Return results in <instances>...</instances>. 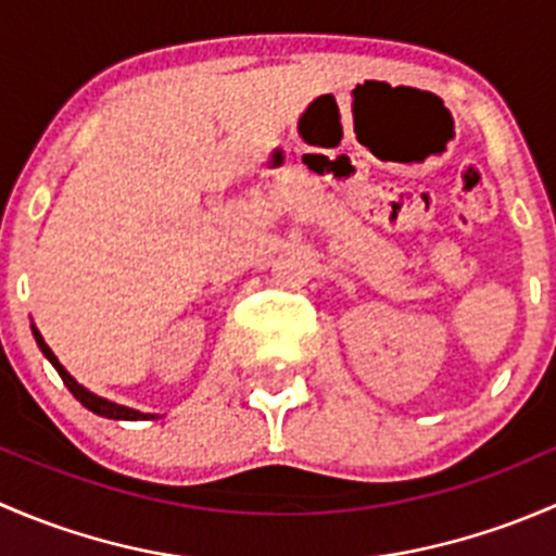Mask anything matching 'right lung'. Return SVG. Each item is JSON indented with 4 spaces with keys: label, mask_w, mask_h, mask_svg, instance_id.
Returning <instances> with one entry per match:
<instances>
[{
    "label": "right lung",
    "mask_w": 556,
    "mask_h": 556,
    "mask_svg": "<svg viewBox=\"0 0 556 556\" xmlns=\"http://www.w3.org/2000/svg\"><path fill=\"white\" fill-rule=\"evenodd\" d=\"M31 333H35L37 346H39V350H42V355L48 357L50 366H53L55 371H59V377L64 379V384H66V387H70L72 395H75L77 401H80L83 406L88 408V412L99 414V417H106V419H128V422H137V419H155V417H159V414H144V412H137V408L121 406V403H115V401H106V397L97 395V392H91V390H88V387H83L80 382H77L75 377H72L70 371H66L64 366H61L59 357L53 355V350H50V346L45 344L42 333H39L35 323H31Z\"/></svg>",
    "instance_id": "obj_1"
}]
</instances>
